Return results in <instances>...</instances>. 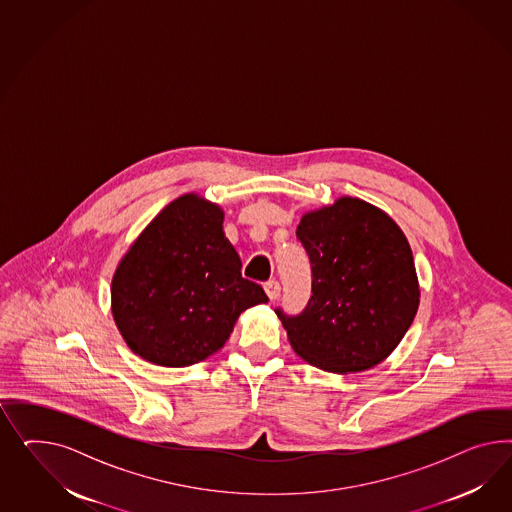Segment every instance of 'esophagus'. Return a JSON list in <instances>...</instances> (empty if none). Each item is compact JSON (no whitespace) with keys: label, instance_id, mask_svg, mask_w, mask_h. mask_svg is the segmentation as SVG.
<instances>
[{"label":"esophagus","instance_id":"34e87169","mask_svg":"<svg viewBox=\"0 0 512 512\" xmlns=\"http://www.w3.org/2000/svg\"><path fill=\"white\" fill-rule=\"evenodd\" d=\"M264 291H266V295H268L270 300H276L279 293H281V285H279L278 279H270V281H266V283H264Z\"/></svg>","mask_w":512,"mask_h":512}]
</instances>
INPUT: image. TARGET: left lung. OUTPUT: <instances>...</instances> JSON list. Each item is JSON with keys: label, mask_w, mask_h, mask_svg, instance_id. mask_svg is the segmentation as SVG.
Returning a JSON list of instances; mask_svg holds the SVG:
<instances>
[{"label": "left lung", "mask_w": 512, "mask_h": 512, "mask_svg": "<svg viewBox=\"0 0 512 512\" xmlns=\"http://www.w3.org/2000/svg\"><path fill=\"white\" fill-rule=\"evenodd\" d=\"M296 238L310 257V300L298 315L274 310L293 349L326 372L373 368L419 308L407 238L385 212L351 197L306 214Z\"/></svg>", "instance_id": "left-lung-1"}]
</instances>
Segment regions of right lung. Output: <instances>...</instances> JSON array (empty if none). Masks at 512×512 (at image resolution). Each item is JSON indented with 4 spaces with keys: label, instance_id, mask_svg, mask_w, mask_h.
<instances>
[{
    "label": "right lung",
    "instance_id": "obj_1",
    "mask_svg": "<svg viewBox=\"0 0 512 512\" xmlns=\"http://www.w3.org/2000/svg\"><path fill=\"white\" fill-rule=\"evenodd\" d=\"M223 233V212L184 195L144 229L112 278V315L127 345L146 360L184 368L229 340L242 311L268 302L242 278Z\"/></svg>",
    "mask_w": 512,
    "mask_h": 512
}]
</instances>
